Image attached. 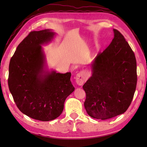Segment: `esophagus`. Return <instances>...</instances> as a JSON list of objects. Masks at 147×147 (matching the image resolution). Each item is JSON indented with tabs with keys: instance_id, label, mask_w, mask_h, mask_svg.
<instances>
[{
	"instance_id": "34e87169",
	"label": "esophagus",
	"mask_w": 147,
	"mask_h": 147,
	"mask_svg": "<svg viewBox=\"0 0 147 147\" xmlns=\"http://www.w3.org/2000/svg\"><path fill=\"white\" fill-rule=\"evenodd\" d=\"M75 80L78 85H82L85 81V75H84V72H80L77 74L76 77H75Z\"/></svg>"
}]
</instances>
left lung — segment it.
I'll return each instance as SVG.
<instances>
[{"label": "left lung", "mask_w": 147, "mask_h": 147, "mask_svg": "<svg viewBox=\"0 0 147 147\" xmlns=\"http://www.w3.org/2000/svg\"><path fill=\"white\" fill-rule=\"evenodd\" d=\"M109 47L97 55L91 65L92 76L83 86L86 112L98 119L124 113L131 105L137 85L134 52L117 29Z\"/></svg>", "instance_id": "8db88e82"}]
</instances>
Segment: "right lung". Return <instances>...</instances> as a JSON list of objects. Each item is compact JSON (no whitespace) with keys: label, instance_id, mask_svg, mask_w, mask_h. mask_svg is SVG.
Masks as SVG:
<instances>
[{"label":"right lung","instance_id":"add662e5","mask_svg":"<svg viewBox=\"0 0 147 147\" xmlns=\"http://www.w3.org/2000/svg\"><path fill=\"white\" fill-rule=\"evenodd\" d=\"M55 35L50 29L30 32L18 46L9 64L8 87L18 108L42 121L60 116L66 98L75 90L70 72L45 70L41 45L50 42Z\"/></svg>","mask_w":147,"mask_h":147}]
</instances>
